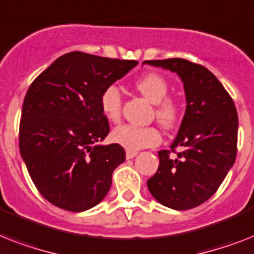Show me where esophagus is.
<instances>
[{"instance_id":"obj_1","label":"esophagus","mask_w":254,"mask_h":254,"mask_svg":"<svg viewBox=\"0 0 254 254\" xmlns=\"http://www.w3.org/2000/svg\"><path fill=\"white\" fill-rule=\"evenodd\" d=\"M137 154L138 152L134 151V150H127V159H131V158H134Z\"/></svg>"}]
</instances>
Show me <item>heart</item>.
Listing matches in <instances>:
<instances>
[{
  "label": "heart",
  "mask_w": 254,
  "mask_h": 254,
  "mask_svg": "<svg viewBox=\"0 0 254 254\" xmlns=\"http://www.w3.org/2000/svg\"><path fill=\"white\" fill-rule=\"evenodd\" d=\"M135 88L147 100L154 103V116L156 121L166 129H172L180 121V104L171 96L170 84L160 74L147 73L138 78L134 83ZM100 109L107 120L113 124L120 123L123 111V96L115 84L107 86L100 94ZM112 139L127 150H139L158 145L162 139L159 129L156 127H137L121 125L112 133Z\"/></svg>",
  "instance_id": "b5f03b06"
}]
</instances>
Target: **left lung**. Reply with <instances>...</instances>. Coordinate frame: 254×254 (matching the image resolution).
Here are the masks:
<instances>
[{
  "label": "left lung",
  "instance_id": "left-lung-1",
  "mask_svg": "<svg viewBox=\"0 0 254 254\" xmlns=\"http://www.w3.org/2000/svg\"><path fill=\"white\" fill-rule=\"evenodd\" d=\"M179 74L184 82L187 111L170 150H162L156 174L147 180L154 198L175 210H189L218 190L238 152V112L218 78L184 59L145 61ZM182 147L177 153L176 148ZM171 152L177 154L171 158Z\"/></svg>",
  "mask_w": 254,
  "mask_h": 254
}]
</instances>
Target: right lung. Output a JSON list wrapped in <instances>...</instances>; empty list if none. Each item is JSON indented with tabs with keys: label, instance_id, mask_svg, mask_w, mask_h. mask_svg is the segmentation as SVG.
<instances>
[{
	"label": "right lung",
	"instance_id": "1",
	"mask_svg": "<svg viewBox=\"0 0 254 254\" xmlns=\"http://www.w3.org/2000/svg\"><path fill=\"white\" fill-rule=\"evenodd\" d=\"M137 64L70 52L28 87L19 124L20 155L39 193L52 205L79 213L108 193L125 150L119 143L98 145L109 133L99 99Z\"/></svg>",
	"mask_w": 254,
	"mask_h": 254
}]
</instances>
